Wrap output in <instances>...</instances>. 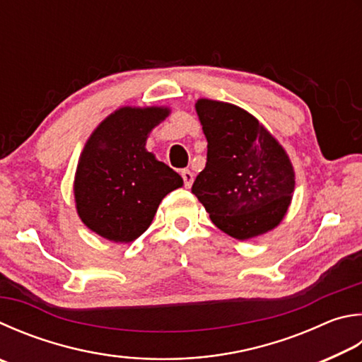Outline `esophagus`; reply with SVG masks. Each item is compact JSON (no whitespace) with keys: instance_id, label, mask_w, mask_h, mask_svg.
I'll return each instance as SVG.
<instances>
[{"instance_id":"obj_1","label":"esophagus","mask_w":362,"mask_h":362,"mask_svg":"<svg viewBox=\"0 0 362 362\" xmlns=\"http://www.w3.org/2000/svg\"><path fill=\"white\" fill-rule=\"evenodd\" d=\"M182 179H183V183H185V187L189 188L193 185V180H194V175L189 169H183L182 170Z\"/></svg>"}]
</instances>
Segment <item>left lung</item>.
Masks as SVG:
<instances>
[{
  "label": "left lung",
  "mask_w": 362,
  "mask_h": 362,
  "mask_svg": "<svg viewBox=\"0 0 362 362\" xmlns=\"http://www.w3.org/2000/svg\"><path fill=\"white\" fill-rule=\"evenodd\" d=\"M207 139V163L192 187L214 225L247 240L284 220L294 192V169L279 141L239 106L196 101Z\"/></svg>",
  "instance_id": "left-lung-1"
}]
</instances>
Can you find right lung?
<instances>
[{"instance_id":"right-lung-1","label":"right lung","mask_w":362,"mask_h":362,"mask_svg":"<svg viewBox=\"0 0 362 362\" xmlns=\"http://www.w3.org/2000/svg\"><path fill=\"white\" fill-rule=\"evenodd\" d=\"M168 107H120L98 124L78 158L74 177L83 225L112 242H133L152 223L182 177L147 152L146 142Z\"/></svg>"}]
</instances>
